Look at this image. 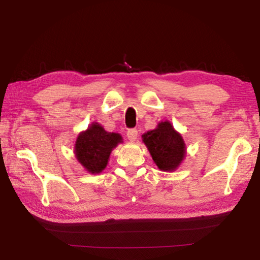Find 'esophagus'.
<instances>
[{"label":"esophagus","mask_w":260,"mask_h":260,"mask_svg":"<svg viewBox=\"0 0 260 260\" xmlns=\"http://www.w3.org/2000/svg\"><path fill=\"white\" fill-rule=\"evenodd\" d=\"M126 137L130 141H135L138 138V130L137 129H129L126 131Z\"/></svg>","instance_id":"obj_1"}]
</instances>
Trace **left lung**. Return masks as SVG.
Returning a JSON list of instances; mask_svg holds the SVG:
<instances>
[{
	"label": "left lung",
	"instance_id": "8db88e82",
	"mask_svg": "<svg viewBox=\"0 0 260 260\" xmlns=\"http://www.w3.org/2000/svg\"><path fill=\"white\" fill-rule=\"evenodd\" d=\"M142 139L160 171H175L182 162L185 156L184 140L168 121L158 124L155 130L148 131Z\"/></svg>",
	"mask_w": 260,
	"mask_h": 260
}]
</instances>
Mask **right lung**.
<instances>
[{"label":"right lung","mask_w":260,"mask_h":260,"mask_svg":"<svg viewBox=\"0 0 260 260\" xmlns=\"http://www.w3.org/2000/svg\"><path fill=\"white\" fill-rule=\"evenodd\" d=\"M121 140L120 135L107 132L99 123H93L77 138L76 158L89 173H101L107 166L111 151Z\"/></svg>","instance_id":"1"}]
</instances>
